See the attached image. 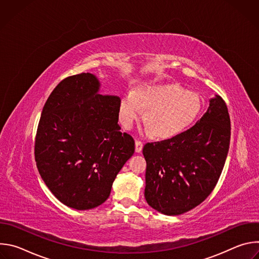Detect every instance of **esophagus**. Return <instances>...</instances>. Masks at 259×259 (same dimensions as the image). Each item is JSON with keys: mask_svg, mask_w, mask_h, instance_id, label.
Wrapping results in <instances>:
<instances>
[{"mask_svg": "<svg viewBox=\"0 0 259 259\" xmlns=\"http://www.w3.org/2000/svg\"><path fill=\"white\" fill-rule=\"evenodd\" d=\"M142 147H143V142L140 140H135V152L141 153Z\"/></svg>", "mask_w": 259, "mask_h": 259, "instance_id": "obj_1", "label": "esophagus"}]
</instances>
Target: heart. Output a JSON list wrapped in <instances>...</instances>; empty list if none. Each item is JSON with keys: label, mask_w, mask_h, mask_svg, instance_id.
<instances>
[{"label": "heart", "mask_w": 259, "mask_h": 259, "mask_svg": "<svg viewBox=\"0 0 259 259\" xmlns=\"http://www.w3.org/2000/svg\"><path fill=\"white\" fill-rule=\"evenodd\" d=\"M144 124L157 138H171L189 127L200 110L199 96L176 84L144 85L120 101V118L126 127L142 117Z\"/></svg>", "instance_id": "1"}]
</instances>
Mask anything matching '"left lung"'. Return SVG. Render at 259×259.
I'll list each match as a JSON object with an SVG mask.
<instances>
[{
    "mask_svg": "<svg viewBox=\"0 0 259 259\" xmlns=\"http://www.w3.org/2000/svg\"><path fill=\"white\" fill-rule=\"evenodd\" d=\"M230 139L228 106L216 95L190 129L169 139L145 143L142 153L147 204L166 215H179L200 205L216 187Z\"/></svg>",
    "mask_w": 259,
    "mask_h": 259,
    "instance_id": "8db88e82",
    "label": "left lung"
}]
</instances>
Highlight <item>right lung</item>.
Returning <instances> with one entry per match:
<instances>
[{"label":"right lung","instance_id":"1","mask_svg":"<svg viewBox=\"0 0 259 259\" xmlns=\"http://www.w3.org/2000/svg\"><path fill=\"white\" fill-rule=\"evenodd\" d=\"M89 72L63 79L49 95L34 139V160L51 193L64 205L88 210L106 201L134 154L118 124L120 98L98 94Z\"/></svg>","mask_w":259,"mask_h":259}]
</instances>
